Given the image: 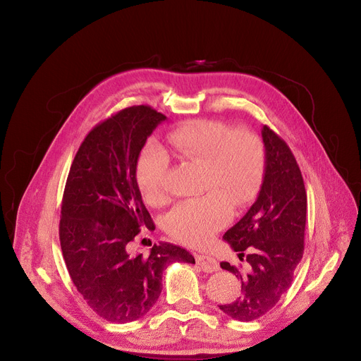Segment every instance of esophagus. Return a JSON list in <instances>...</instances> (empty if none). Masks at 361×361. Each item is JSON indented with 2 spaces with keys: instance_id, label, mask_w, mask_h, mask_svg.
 Masks as SVG:
<instances>
[{
  "instance_id": "obj_1",
  "label": "esophagus",
  "mask_w": 361,
  "mask_h": 361,
  "mask_svg": "<svg viewBox=\"0 0 361 361\" xmlns=\"http://www.w3.org/2000/svg\"><path fill=\"white\" fill-rule=\"evenodd\" d=\"M196 261L199 264V267L204 273H213V271H218L219 270V262L216 261L213 257H210V255L199 254V255H196Z\"/></svg>"
}]
</instances>
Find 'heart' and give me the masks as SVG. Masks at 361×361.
Here are the masks:
<instances>
[{"label":"heart","instance_id":"b5f03b06","mask_svg":"<svg viewBox=\"0 0 361 361\" xmlns=\"http://www.w3.org/2000/svg\"><path fill=\"white\" fill-rule=\"evenodd\" d=\"M171 154L204 165V188L210 193L187 199L166 216V229L190 245H204L231 218V202L247 203L257 191L264 168L262 143L250 130L233 129L219 120H193L168 133ZM170 161L157 142L139 155L136 180L149 204L165 200V180Z\"/></svg>","mask_w":361,"mask_h":361}]
</instances>
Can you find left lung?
<instances>
[{
  "label": "left lung",
  "instance_id": "8db88e82",
  "mask_svg": "<svg viewBox=\"0 0 361 361\" xmlns=\"http://www.w3.org/2000/svg\"><path fill=\"white\" fill-rule=\"evenodd\" d=\"M264 177L257 200L224 235L225 241L250 264L247 274L222 261L221 267L241 280V295L219 305L225 315L250 322L276 306L289 289L303 255L306 190L299 165L287 143L262 126Z\"/></svg>",
  "mask_w": 361,
  "mask_h": 361
}]
</instances>
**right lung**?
<instances>
[{
  "label": "right lung",
  "mask_w": 361,
  "mask_h": 361,
  "mask_svg": "<svg viewBox=\"0 0 361 361\" xmlns=\"http://www.w3.org/2000/svg\"><path fill=\"white\" fill-rule=\"evenodd\" d=\"M165 120L148 106L120 110L87 135L68 174L59 224L63 259L88 306L110 322L147 314L161 295L168 264L196 262L187 250L168 243L154 245L148 257L128 250L140 228L152 224L136 165L147 139Z\"/></svg>",
  "instance_id": "obj_1"
}]
</instances>
